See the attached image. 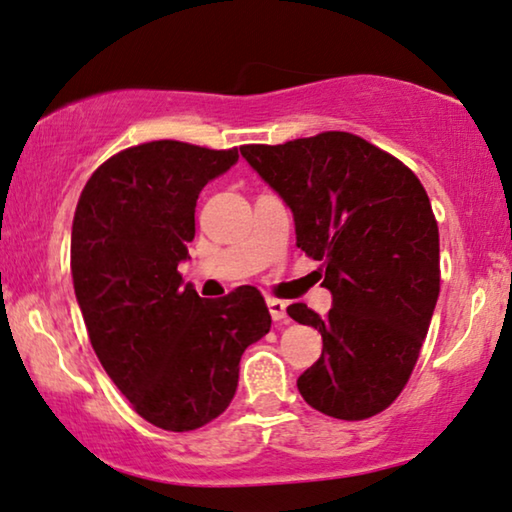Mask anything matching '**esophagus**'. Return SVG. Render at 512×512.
<instances>
[{
	"mask_svg": "<svg viewBox=\"0 0 512 512\" xmlns=\"http://www.w3.org/2000/svg\"><path fill=\"white\" fill-rule=\"evenodd\" d=\"M266 305H269V312H271V317H273V322H289V317H287V303L285 301H280V299H269L266 301Z\"/></svg>",
	"mask_w": 512,
	"mask_h": 512,
	"instance_id": "obj_1",
	"label": "esophagus"
}]
</instances>
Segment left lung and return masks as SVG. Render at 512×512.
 Listing matches in <instances>:
<instances>
[{
	"label": "left lung",
	"instance_id": "8db88e82",
	"mask_svg": "<svg viewBox=\"0 0 512 512\" xmlns=\"http://www.w3.org/2000/svg\"><path fill=\"white\" fill-rule=\"evenodd\" d=\"M241 156L292 211L296 246L322 264L333 296L326 317L287 308L324 340L299 393L342 421L379 414L409 381L439 299L430 197L407 165L352 133L246 144Z\"/></svg>",
	"mask_w": 512,
	"mask_h": 512
}]
</instances>
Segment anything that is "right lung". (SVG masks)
Here are the masks:
<instances>
[{"label": "right lung", "mask_w": 512, "mask_h": 512, "mask_svg": "<svg viewBox=\"0 0 512 512\" xmlns=\"http://www.w3.org/2000/svg\"><path fill=\"white\" fill-rule=\"evenodd\" d=\"M236 160V149L140 144L105 160L75 209L71 273L91 347L137 414L170 432L230 407L241 354L271 329L255 287L204 301L177 271L197 197Z\"/></svg>", "instance_id": "obj_1"}]
</instances>
